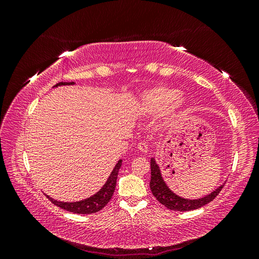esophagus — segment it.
Returning a JSON list of instances; mask_svg holds the SVG:
<instances>
[{"mask_svg":"<svg viewBox=\"0 0 259 259\" xmlns=\"http://www.w3.org/2000/svg\"><path fill=\"white\" fill-rule=\"evenodd\" d=\"M137 148H138L139 151H142V152H144V153H147V152H148V145H147L146 143H139L138 146H137Z\"/></svg>","mask_w":259,"mask_h":259,"instance_id":"esophagus-1","label":"esophagus"}]
</instances>
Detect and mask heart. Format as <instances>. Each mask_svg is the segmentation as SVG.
Listing matches in <instances>:
<instances>
[{
  "instance_id": "obj_1",
  "label": "heart",
  "mask_w": 259,
  "mask_h": 259,
  "mask_svg": "<svg viewBox=\"0 0 259 259\" xmlns=\"http://www.w3.org/2000/svg\"><path fill=\"white\" fill-rule=\"evenodd\" d=\"M187 105V98L183 93L168 86L158 85L145 92L142 96L143 110L150 115L165 112L168 115H176L182 112Z\"/></svg>"
}]
</instances>
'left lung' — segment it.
<instances>
[{
    "label": "left lung",
    "instance_id": "obj_1",
    "mask_svg": "<svg viewBox=\"0 0 259 259\" xmlns=\"http://www.w3.org/2000/svg\"><path fill=\"white\" fill-rule=\"evenodd\" d=\"M151 166V180H150V189L152 194L156 198L161 204L166 206L168 209L171 210H178V211H187V210H193L204 206L210 201H213L218 193L222 191L224 185L219 186L217 189L211 191L207 195L200 199H185L179 197L176 193L171 191L161 174V169L159 164L155 162L154 158H151L150 162Z\"/></svg>",
    "mask_w": 259,
    "mask_h": 259
}]
</instances>
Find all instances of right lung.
<instances>
[{"label":"right lung","mask_w":259,"mask_h":259,"mask_svg":"<svg viewBox=\"0 0 259 259\" xmlns=\"http://www.w3.org/2000/svg\"><path fill=\"white\" fill-rule=\"evenodd\" d=\"M74 82H60L56 85H54V88H57V86L61 85H73ZM122 165V160L117 161L113 170L111 171L110 176L108 177L106 184L103 186L101 189L95 193L92 197L81 200L77 202H61L52 199L50 195H46L48 199L53 203V204L57 205L58 207H61L62 209H66L68 211H71V213L76 214H93L97 213L101 208H104L108 202L111 200L112 194L115 189L116 185V179H117V173H119V169Z\"/></svg>","instance_id":"add662e5"}]
</instances>
